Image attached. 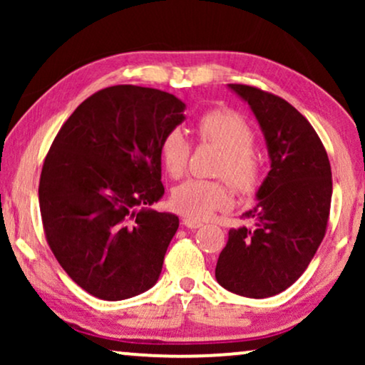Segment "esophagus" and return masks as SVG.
I'll list each match as a JSON object with an SVG mask.
<instances>
[{"instance_id":"esophagus-1","label":"esophagus","mask_w":365,"mask_h":365,"mask_svg":"<svg viewBox=\"0 0 365 365\" xmlns=\"http://www.w3.org/2000/svg\"><path fill=\"white\" fill-rule=\"evenodd\" d=\"M182 224L186 227H189V229H199L202 226V222L201 221H196V219H191V217H186V219H182Z\"/></svg>"}]
</instances>
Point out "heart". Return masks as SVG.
Masks as SVG:
<instances>
[{"label": "heart", "mask_w": 365, "mask_h": 365, "mask_svg": "<svg viewBox=\"0 0 365 365\" xmlns=\"http://www.w3.org/2000/svg\"><path fill=\"white\" fill-rule=\"evenodd\" d=\"M197 138L224 151L216 169L241 196H252L261 186L262 164L256 148V136L244 119L229 109H211L197 121ZM191 141L174 128L161 141V159L173 178L182 176L191 159ZM171 204L178 212L192 219H209L231 206V191L224 181L189 179L174 189Z\"/></svg>", "instance_id": "heart-1"}]
</instances>
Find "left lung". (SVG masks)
Masks as SVG:
<instances>
[{"label": "left lung", "mask_w": 365, "mask_h": 365, "mask_svg": "<svg viewBox=\"0 0 365 365\" xmlns=\"http://www.w3.org/2000/svg\"><path fill=\"white\" fill-rule=\"evenodd\" d=\"M251 106L267 143L271 171L257 206L244 214L252 227L229 231L216 279L244 297L276 296L292 286L326 236L332 173L311 123L286 99L247 84H229Z\"/></svg>", "instance_id": "8db88e82"}]
</instances>
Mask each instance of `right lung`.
<instances>
[{
  "instance_id": "right-lung-1",
  "label": "right lung",
  "mask_w": 365,
  "mask_h": 365,
  "mask_svg": "<svg viewBox=\"0 0 365 365\" xmlns=\"http://www.w3.org/2000/svg\"><path fill=\"white\" fill-rule=\"evenodd\" d=\"M184 108L154 88H104L74 109L44 158V236L94 297L123 301L158 282L179 219L148 206L164 194L161 141L184 121Z\"/></svg>"
}]
</instances>
